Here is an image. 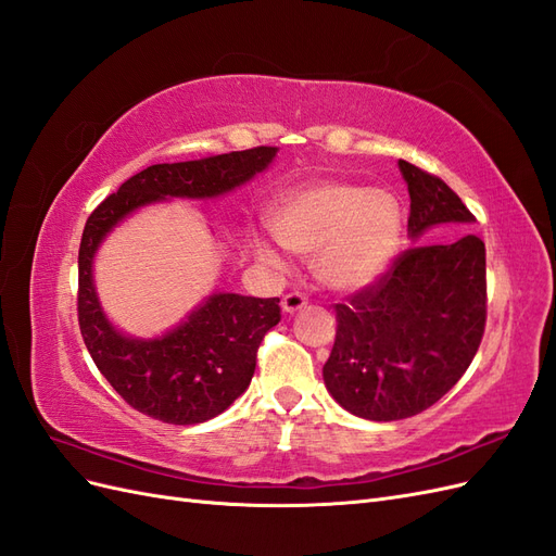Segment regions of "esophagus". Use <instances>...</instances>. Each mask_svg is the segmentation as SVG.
Instances as JSON below:
<instances>
[{
    "instance_id": "esophagus-1",
    "label": "esophagus",
    "mask_w": 556,
    "mask_h": 556,
    "mask_svg": "<svg viewBox=\"0 0 556 556\" xmlns=\"http://www.w3.org/2000/svg\"><path fill=\"white\" fill-rule=\"evenodd\" d=\"M306 304H308V299L301 292H290V294L282 296V311L290 313V315L301 311V308H306Z\"/></svg>"
}]
</instances>
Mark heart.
Here are the masks:
<instances>
[{
  "label": "heart",
  "mask_w": 556,
  "mask_h": 556,
  "mask_svg": "<svg viewBox=\"0 0 556 556\" xmlns=\"http://www.w3.org/2000/svg\"><path fill=\"white\" fill-rule=\"evenodd\" d=\"M271 223L285 248L313 257L319 280L343 292L376 282L394 262L403 237V211L392 192L345 180H319L288 192ZM257 248L266 260H276L266 241Z\"/></svg>",
  "instance_id": "1"
}]
</instances>
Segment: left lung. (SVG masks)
<instances>
[{
    "label": "left lung",
    "instance_id": "8db88e82",
    "mask_svg": "<svg viewBox=\"0 0 556 556\" xmlns=\"http://www.w3.org/2000/svg\"><path fill=\"white\" fill-rule=\"evenodd\" d=\"M408 182L410 239L476 220L447 185L399 160ZM336 341L323 368L329 394L352 415L394 422L427 410L466 374L486 319L484 243L464 233L419 243L376 282L336 304Z\"/></svg>",
    "mask_w": 556,
    "mask_h": 556
}]
</instances>
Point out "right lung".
Instances as JSON below:
<instances>
[{"label": "right lung", "mask_w": 556, "mask_h": 556, "mask_svg": "<svg viewBox=\"0 0 556 556\" xmlns=\"http://www.w3.org/2000/svg\"><path fill=\"white\" fill-rule=\"evenodd\" d=\"M278 148L260 146L192 162L153 164L109 194L88 217L78 250V325L102 376L131 408L166 425H199L220 415L252 380L266 331L280 323V299L211 294L160 339H129L99 306L92 257L106 233L153 201L208 199L264 172Z\"/></svg>", "instance_id": "add662e5"}]
</instances>
